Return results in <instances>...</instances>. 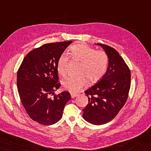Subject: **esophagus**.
I'll return each instance as SVG.
<instances>
[{
    "mask_svg": "<svg viewBox=\"0 0 151 151\" xmlns=\"http://www.w3.org/2000/svg\"><path fill=\"white\" fill-rule=\"evenodd\" d=\"M77 96H78V94H75V93H71V96L72 99H74V98L76 97Z\"/></svg>",
    "mask_w": 151,
    "mask_h": 151,
    "instance_id": "1",
    "label": "esophagus"
}]
</instances>
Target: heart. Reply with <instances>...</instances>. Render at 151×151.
<instances>
[{"label":"heart","instance_id":"obj_1","mask_svg":"<svg viewBox=\"0 0 151 151\" xmlns=\"http://www.w3.org/2000/svg\"><path fill=\"white\" fill-rule=\"evenodd\" d=\"M69 56L73 60L80 63V76H69L62 81L64 89L71 93H77L86 85L87 78L91 82H96L106 73L108 65V57L103 51L83 44L75 45L70 48ZM69 59L65 55L60 56L57 62V71L62 76L67 74ZM84 75L83 76V75Z\"/></svg>","mask_w":151,"mask_h":151}]
</instances>
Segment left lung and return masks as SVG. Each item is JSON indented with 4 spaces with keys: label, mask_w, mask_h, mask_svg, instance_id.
<instances>
[{
    "label": "left lung",
    "mask_w": 151,
    "mask_h": 151,
    "mask_svg": "<svg viewBox=\"0 0 151 151\" xmlns=\"http://www.w3.org/2000/svg\"><path fill=\"white\" fill-rule=\"evenodd\" d=\"M108 57L106 74L99 83L85 91L88 104L83 109V118L100 125L108 123L117 115L127 101L131 86V72L124 60L114 48L102 44Z\"/></svg>",
    "instance_id": "8db88e82"
}]
</instances>
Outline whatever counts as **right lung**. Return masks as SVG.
<instances>
[{
    "mask_svg": "<svg viewBox=\"0 0 151 151\" xmlns=\"http://www.w3.org/2000/svg\"><path fill=\"white\" fill-rule=\"evenodd\" d=\"M72 41L46 44L30 51L17 72V88L20 99L29 117L38 123L50 125L57 123L71 99L63 91L54 94L58 83L57 62L60 56Z\"/></svg>",
    "mask_w": 151,
    "mask_h": 151,
    "instance_id": "add662e5",
    "label": "right lung"
}]
</instances>
